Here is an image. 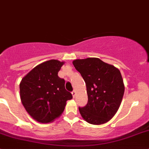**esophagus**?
Listing matches in <instances>:
<instances>
[{"label":"esophagus","instance_id":"esophagus-1","mask_svg":"<svg viewBox=\"0 0 149 149\" xmlns=\"http://www.w3.org/2000/svg\"><path fill=\"white\" fill-rule=\"evenodd\" d=\"M71 94H72V96H73V98H75V97H76V91H73V92L71 93Z\"/></svg>","mask_w":149,"mask_h":149}]
</instances>
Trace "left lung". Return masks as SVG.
Instances as JSON below:
<instances>
[{
    "mask_svg": "<svg viewBox=\"0 0 149 149\" xmlns=\"http://www.w3.org/2000/svg\"><path fill=\"white\" fill-rule=\"evenodd\" d=\"M86 86L88 103L79 107L82 118L96 125L110 120L120 106L125 85L120 71L97 58L73 61Z\"/></svg>",
    "mask_w": 149,
    "mask_h": 149,
    "instance_id": "obj_1",
    "label": "left lung"
}]
</instances>
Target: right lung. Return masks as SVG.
Instances as JSON below:
<instances>
[{"instance_id":"add662e5","label":"right lung","mask_w":149,"mask_h":149,"mask_svg":"<svg viewBox=\"0 0 149 149\" xmlns=\"http://www.w3.org/2000/svg\"><path fill=\"white\" fill-rule=\"evenodd\" d=\"M64 61L49 60L34 67L22 79L20 98L29 115L37 122L49 123L59 118L66 102L73 98L58 73Z\"/></svg>"}]
</instances>
